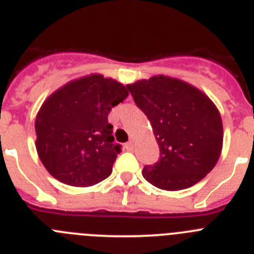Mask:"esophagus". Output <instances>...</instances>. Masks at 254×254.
Listing matches in <instances>:
<instances>
[{"label":"esophagus","mask_w":254,"mask_h":254,"mask_svg":"<svg viewBox=\"0 0 254 254\" xmlns=\"http://www.w3.org/2000/svg\"><path fill=\"white\" fill-rule=\"evenodd\" d=\"M125 147H126V150H127V151H132V150H133V143H132L131 141H129V142L126 143Z\"/></svg>","instance_id":"esophagus-1"}]
</instances>
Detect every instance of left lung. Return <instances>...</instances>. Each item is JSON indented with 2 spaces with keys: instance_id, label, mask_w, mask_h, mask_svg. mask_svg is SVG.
<instances>
[{
  "instance_id": "obj_1",
  "label": "left lung",
  "mask_w": 254,
  "mask_h": 254,
  "mask_svg": "<svg viewBox=\"0 0 254 254\" xmlns=\"http://www.w3.org/2000/svg\"><path fill=\"white\" fill-rule=\"evenodd\" d=\"M151 123L160 159L146 165L143 178L165 190L198 183L214 169L223 149V122L216 105L193 85L152 76L127 85Z\"/></svg>"
}]
</instances>
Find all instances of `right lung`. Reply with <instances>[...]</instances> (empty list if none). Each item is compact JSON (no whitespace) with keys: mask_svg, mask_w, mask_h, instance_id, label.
<instances>
[{"mask_svg":"<svg viewBox=\"0 0 254 254\" xmlns=\"http://www.w3.org/2000/svg\"><path fill=\"white\" fill-rule=\"evenodd\" d=\"M128 91L121 82L91 73L51 94L35 120L40 161L64 185L89 187L111 176L121 146L114 143L112 108Z\"/></svg>","mask_w":254,"mask_h":254,"instance_id":"1","label":"right lung"}]
</instances>
